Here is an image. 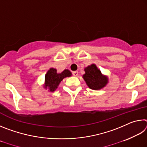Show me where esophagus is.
Instances as JSON below:
<instances>
[{"instance_id":"obj_1","label":"esophagus","mask_w":147,"mask_h":147,"mask_svg":"<svg viewBox=\"0 0 147 147\" xmlns=\"http://www.w3.org/2000/svg\"><path fill=\"white\" fill-rule=\"evenodd\" d=\"M78 71H73V75L74 76H78Z\"/></svg>"}]
</instances>
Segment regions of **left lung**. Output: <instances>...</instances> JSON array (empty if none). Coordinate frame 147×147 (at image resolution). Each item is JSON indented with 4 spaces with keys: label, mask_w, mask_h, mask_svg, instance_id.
I'll return each mask as SVG.
<instances>
[{
    "label": "left lung",
    "mask_w": 147,
    "mask_h": 147,
    "mask_svg": "<svg viewBox=\"0 0 147 147\" xmlns=\"http://www.w3.org/2000/svg\"><path fill=\"white\" fill-rule=\"evenodd\" d=\"M84 71L86 73L83 75V78L89 88L97 90L102 88L108 83V78L102 75L100 71L94 64L88 66Z\"/></svg>",
    "instance_id": "left-lung-1"
}]
</instances>
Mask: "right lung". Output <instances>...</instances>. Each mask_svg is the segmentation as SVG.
<instances>
[{"label":"right lung","mask_w":147,"mask_h":147,"mask_svg":"<svg viewBox=\"0 0 147 147\" xmlns=\"http://www.w3.org/2000/svg\"><path fill=\"white\" fill-rule=\"evenodd\" d=\"M71 76V73L67 69L64 70L61 73H57L56 69L51 68L45 75V88L49 89L50 91H54L58 88L59 83L64 78Z\"/></svg>","instance_id":"add662e5"}]
</instances>
